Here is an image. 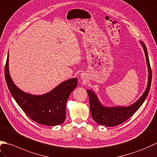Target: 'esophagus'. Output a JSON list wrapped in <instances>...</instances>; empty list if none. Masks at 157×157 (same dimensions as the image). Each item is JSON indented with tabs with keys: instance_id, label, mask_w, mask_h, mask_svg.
Listing matches in <instances>:
<instances>
[{
	"instance_id": "34e87169",
	"label": "esophagus",
	"mask_w": 157,
	"mask_h": 157,
	"mask_svg": "<svg viewBox=\"0 0 157 157\" xmlns=\"http://www.w3.org/2000/svg\"><path fill=\"white\" fill-rule=\"evenodd\" d=\"M80 78H81V79L82 80V81H85V80L86 79V74H85V73H81V75H80Z\"/></svg>"
}]
</instances>
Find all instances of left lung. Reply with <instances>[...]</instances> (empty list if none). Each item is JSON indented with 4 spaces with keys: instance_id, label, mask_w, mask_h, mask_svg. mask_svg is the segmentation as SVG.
<instances>
[{
    "instance_id": "left-lung-1",
    "label": "left lung",
    "mask_w": 157,
    "mask_h": 157,
    "mask_svg": "<svg viewBox=\"0 0 157 157\" xmlns=\"http://www.w3.org/2000/svg\"><path fill=\"white\" fill-rule=\"evenodd\" d=\"M140 43L144 51L148 71V79L147 89L140 97V99L130 106H116L109 107H105L101 103L95 93L93 90L90 89L86 90L89 99L90 114H91L93 120L95 121L97 124L107 127L116 126L117 125L122 124L125 121L129 119L140 107L147 98L151 85L152 70L151 65H150L147 47L143 41H140Z\"/></svg>"
}]
</instances>
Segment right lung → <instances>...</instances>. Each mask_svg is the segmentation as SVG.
I'll use <instances>...</instances> for the list:
<instances>
[{"mask_svg": "<svg viewBox=\"0 0 157 157\" xmlns=\"http://www.w3.org/2000/svg\"><path fill=\"white\" fill-rule=\"evenodd\" d=\"M5 75L6 85L15 101L27 116L36 122L54 126L62 124L66 119V104L78 84V79L72 78L62 82L49 93L35 95L23 92L14 84L9 75V53Z\"/></svg>", "mask_w": 157, "mask_h": 157, "instance_id": "right-lung-1", "label": "right lung"}]
</instances>
